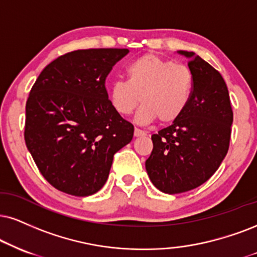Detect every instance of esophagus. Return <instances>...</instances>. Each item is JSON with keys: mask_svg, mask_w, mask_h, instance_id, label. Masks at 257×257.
I'll return each instance as SVG.
<instances>
[{"mask_svg": "<svg viewBox=\"0 0 257 257\" xmlns=\"http://www.w3.org/2000/svg\"><path fill=\"white\" fill-rule=\"evenodd\" d=\"M147 134H145L144 131H142V130H139L136 127L135 128V137H143V136H145Z\"/></svg>", "mask_w": 257, "mask_h": 257, "instance_id": "obj_1", "label": "esophagus"}]
</instances>
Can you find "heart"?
Instances as JSON below:
<instances>
[{"label": "heart", "mask_w": 257, "mask_h": 257, "mask_svg": "<svg viewBox=\"0 0 257 257\" xmlns=\"http://www.w3.org/2000/svg\"><path fill=\"white\" fill-rule=\"evenodd\" d=\"M127 81H115L109 101L120 115H130L142 101L136 120L148 123L158 119L173 122L185 112L191 100L194 76L188 66L148 53L126 69Z\"/></svg>", "instance_id": "1"}]
</instances>
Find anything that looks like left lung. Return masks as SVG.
<instances>
[{
    "mask_svg": "<svg viewBox=\"0 0 257 257\" xmlns=\"http://www.w3.org/2000/svg\"><path fill=\"white\" fill-rule=\"evenodd\" d=\"M188 58L194 87L188 106L172 125L151 136L154 149L145 162L148 175L167 194L188 192L216 173L230 145L233 112L219 71L194 52Z\"/></svg>",
    "mask_w": 257,
    "mask_h": 257,
    "instance_id": "8db88e82",
    "label": "left lung"
}]
</instances>
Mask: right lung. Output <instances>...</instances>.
Masks as SVG:
<instances>
[{
    "mask_svg": "<svg viewBox=\"0 0 257 257\" xmlns=\"http://www.w3.org/2000/svg\"><path fill=\"white\" fill-rule=\"evenodd\" d=\"M127 49L65 53L45 66L26 102L25 142L41 175L58 191L91 195L108 179L113 156L134 137L116 113L106 77Z\"/></svg>",
    "mask_w": 257,
    "mask_h": 257,
    "instance_id": "add662e5",
    "label": "right lung"
}]
</instances>
